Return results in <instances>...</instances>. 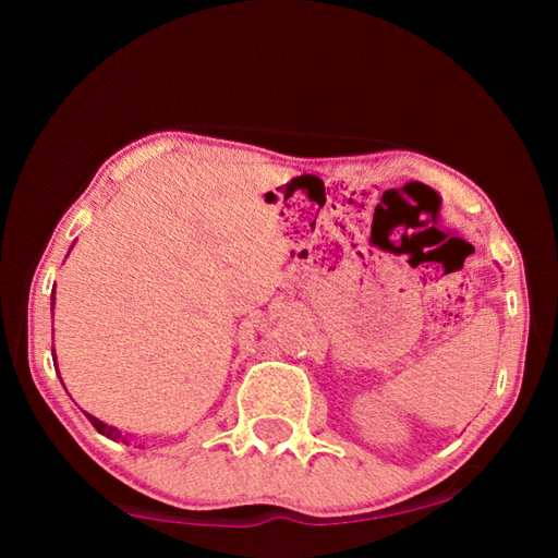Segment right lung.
I'll return each mask as SVG.
<instances>
[{
  "mask_svg": "<svg viewBox=\"0 0 558 558\" xmlns=\"http://www.w3.org/2000/svg\"><path fill=\"white\" fill-rule=\"evenodd\" d=\"M88 421L93 423V428H96L100 436H106V438H112V440H118L120 438V433H118V428H112V426H108V423H102V421H98V418H93V415H88Z\"/></svg>",
  "mask_w": 558,
  "mask_h": 558,
  "instance_id": "1",
  "label": "right lung"
}]
</instances>
